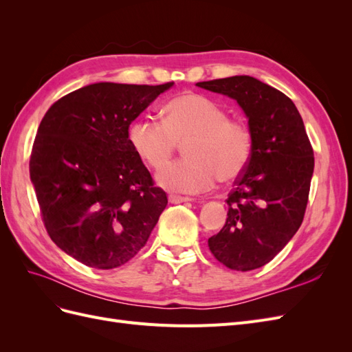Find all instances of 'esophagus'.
<instances>
[{
  "label": "esophagus",
  "instance_id": "obj_1",
  "mask_svg": "<svg viewBox=\"0 0 352 352\" xmlns=\"http://www.w3.org/2000/svg\"><path fill=\"white\" fill-rule=\"evenodd\" d=\"M189 201L188 197H180V195H168V202L172 204H180V202H186Z\"/></svg>",
  "mask_w": 352,
  "mask_h": 352
}]
</instances>
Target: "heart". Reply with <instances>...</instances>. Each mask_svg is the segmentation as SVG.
I'll return each instance as SVG.
<instances>
[{
	"instance_id": "1",
	"label": "heart",
	"mask_w": 352,
	"mask_h": 352,
	"mask_svg": "<svg viewBox=\"0 0 352 352\" xmlns=\"http://www.w3.org/2000/svg\"><path fill=\"white\" fill-rule=\"evenodd\" d=\"M135 154L153 170H162L179 144L186 157L167 166L158 184L175 192L197 194L219 179L232 184L247 170L254 150L251 127L230 120L219 104L198 94H184L163 107V120L141 117L127 132Z\"/></svg>"
}]
</instances>
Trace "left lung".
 Wrapping results in <instances>:
<instances>
[{"instance_id": "8db88e82", "label": "left lung", "mask_w": 352, "mask_h": 352, "mask_svg": "<svg viewBox=\"0 0 352 352\" xmlns=\"http://www.w3.org/2000/svg\"><path fill=\"white\" fill-rule=\"evenodd\" d=\"M236 100L254 135L251 162L228 197L225 226L208 239L216 260L248 272L272 261L300 229L314 170V153L295 104L251 76L198 82Z\"/></svg>"}]
</instances>
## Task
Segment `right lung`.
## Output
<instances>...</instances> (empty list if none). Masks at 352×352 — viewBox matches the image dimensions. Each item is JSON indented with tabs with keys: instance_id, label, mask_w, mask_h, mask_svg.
Listing matches in <instances>:
<instances>
[{
	"instance_id": "obj_1",
	"label": "right lung",
	"mask_w": 352,
	"mask_h": 352,
	"mask_svg": "<svg viewBox=\"0 0 352 352\" xmlns=\"http://www.w3.org/2000/svg\"><path fill=\"white\" fill-rule=\"evenodd\" d=\"M172 85H88L52 104L38 127L29 172L42 221L57 247L88 267L132 260L167 206L127 132Z\"/></svg>"
}]
</instances>
